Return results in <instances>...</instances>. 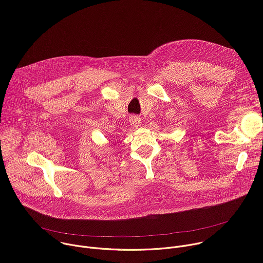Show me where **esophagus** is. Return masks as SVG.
I'll return each mask as SVG.
<instances>
[{"mask_svg":"<svg viewBox=\"0 0 263 263\" xmlns=\"http://www.w3.org/2000/svg\"><path fill=\"white\" fill-rule=\"evenodd\" d=\"M129 122L131 123V125L133 127H138L140 125V118L138 116H135V115H132L130 116L129 118Z\"/></svg>","mask_w":263,"mask_h":263,"instance_id":"34e87169","label":"esophagus"}]
</instances>
